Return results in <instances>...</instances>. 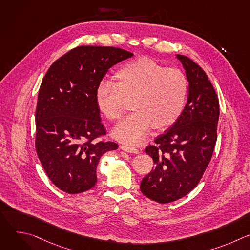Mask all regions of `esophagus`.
Here are the masks:
<instances>
[{"label":"esophagus","mask_w":250,"mask_h":250,"mask_svg":"<svg viewBox=\"0 0 250 250\" xmlns=\"http://www.w3.org/2000/svg\"><path fill=\"white\" fill-rule=\"evenodd\" d=\"M121 148L126 152H129V153H139L140 150L134 146H125V145H122L121 146Z\"/></svg>","instance_id":"1"}]
</instances>
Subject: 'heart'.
Instances as JSON below:
<instances>
[{"label":"heart","mask_w":250,"mask_h":250,"mask_svg":"<svg viewBox=\"0 0 250 250\" xmlns=\"http://www.w3.org/2000/svg\"><path fill=\"white\" fill-rule=\"evenodd\" d=\"M114 79L98 84L95 100L106 119L117 121L124 113L125 98H133L131 108L135 112L113 129V136L120 141L138 144L153 126L163 129L172 125L184 111L189 81L179 69L139 57L124 63Z\"/></svg>","instance_id":"1"}]
</instances>
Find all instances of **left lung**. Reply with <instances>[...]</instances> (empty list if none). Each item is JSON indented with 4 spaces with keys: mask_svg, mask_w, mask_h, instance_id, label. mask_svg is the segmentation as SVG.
Returning a JSON list of instances; mask_svg holds the SVG:
<instances>
[{
    "mask_svg": "<svg viewBox=\"0 0 250 250\" xmlns=\"http://www.w3.org/2000/svg\"><path fill=\"white\" fill-rule=\"evenodd\" d=\"M189 81L188 101L178 121L148 146L154 166L140 183L141 193L167 204L190 193L200 182L217 141L219 99L205 71L177 54Z\"/></svg>",
    "mask_w": 250,
    "mask_h": 250,
    "instance_id": "left-lung-1",
    "label": "left lung"
}]
</instances>
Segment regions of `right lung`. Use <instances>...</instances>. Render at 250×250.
I'll return each instance as SVG.
<instances>
[{
  "label": "right lung",
  "instance_id": "obj_1",
  "mask_svg": "<svg viewBox=\"0 0 250 250\" xmlns=\"http://www.w3.org/2000/svg\"><path fill=\"white\" fill-rule=\"evenodd\" d=\"M133 54L110 46H78L48 69L35 111V149L51 182L68 194L97 183L101 156L116 150L112 141H96L105 129L95 92L108 70Z\"/></svg>",
  "mask_w": 250,
  "mask_h": 250
}]
</instances>
